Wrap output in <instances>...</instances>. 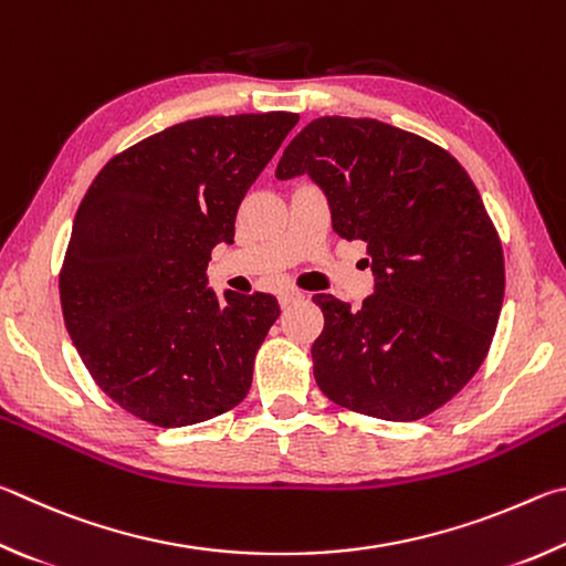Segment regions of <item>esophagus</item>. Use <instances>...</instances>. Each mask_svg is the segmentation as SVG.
<instances>
[{
	"instance_id": "obj_1",
	"label": "esophagus",
	"mask_w": 566,
	"mask_h": 566,
	"mask_svg": "<svg viewBox=\"0 0 566 566\" xmlns=\"http://www.w3.org/2000/svg\"><path fill=\"white\" fill-rule=\"evenodd\" d=\"M301 301H303L301 291H281V295H277V303H281V308H291V305L301 303Z\"/></svg>"
}]
</instances>
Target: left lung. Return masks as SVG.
<instances>
[{
    "mask_svg": "<svg viewBox=\"0 0 566 566\" xmlns=\"http://www.w3.org/2000/svg\"><path fill=\"white\" fill-rule=\"evenodd\" d=\"M303 174L333 231L368 245L375 275L358 311L313 295L325 318L315 382L353 412L420 420L472 380L497 331L504 255L480 191L444 148L375 118L311 122L275 168L281 181Z\"/></svg>",
    "mask_w": 566,
    "mask_h": 566,
    "instance_id": "8db88e82",
    "label": "left lung"
}]
</instances>
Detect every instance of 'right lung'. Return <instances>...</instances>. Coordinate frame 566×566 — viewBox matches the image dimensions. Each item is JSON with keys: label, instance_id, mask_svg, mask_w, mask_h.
I'll use <instances>...</instances> for the list:
<instances>
[{"label": "right lung", "instance_id": "obj_1", "mask_svg": "<svg viewBox=\"0 0 566 566\" xmlns=\"http://www.w3.org/2000/svg\"><path fill=\"white\" fill-rule=\"evenodd\" d=\"M298 114L203 116L116 154L78 203L59 273L66 331L98 388L158 428L241 402L281 315L268 293L208 289L251 184Z\"/></svg>", "mask_w": 566, "mask_h": 566}]
</instances>
